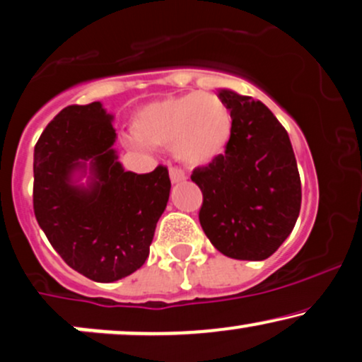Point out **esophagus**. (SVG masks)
I'll list each match as a JSON object with an SVG mask.
<instances>
[{
  "label": "esophagus",
  "instance_id": "obj_1",
  "mask_svg": "<svg viewBox=\"0 0 362 362\" xmlns=\"http://www.w3.org/2000/svg\"><path fill=\"white\" fill-rule=\"evenodd\" d=\"M169 177H171L173 185H177V182H182V181L188 180V177H186L185 171H182V169H180V168H171V169H169Z\"/></svg>",
  "mask_w": 362,
  "mask_h": 362
}]
</instances>
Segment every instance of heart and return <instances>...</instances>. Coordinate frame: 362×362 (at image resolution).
<instances>
[{
	"instance_id": "heart-1",
	"label": "heart",
	"mask_w": 362,
	"mask_h": 362,
	"mask_svg": "<svg viewBox=\"0 0 362 362\" xmlns=\"http://www.w3.org/2000/svg\"><path fill=\"white\" fill-rule=\"evenodd\" d=\"M134 129L139 137H126L132 149H139L142 141L171 146L181 163L206 166L226 151L233 120L228 105L216 93L188 92L141 107L134 117Z\"/></svg>"
}]
</instances>
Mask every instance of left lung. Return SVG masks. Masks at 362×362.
<instances>
[{"label": "left lung", "mask_w": 362, "mask_h": 362, "mask_svg": "<svg viewBox=\"0 0 362 362\" xmlns=\"http://www.w3.org/2000/svg\"><path fill=\"white\" fill-rule=\"evenodd\" d=\"M233 131L225 154L191 180L203 193L199 223L209 242L236 260H265L300 213L302 188L288 134L260 100L220 88Z\"/></svg>", "instance_id": "1"}]
</instances>
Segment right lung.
I'll list each match as a JSON object with an SVG mask.
<instances>
[{"instance_id": "obj_1", "label": "right lung", "mask_w": 362, "mask_h": 362, "mask_svg": "<svg viewBox=\"0 0 362 362\" xmlns=\"http://www.w3.org/2000/svg\"><path fill=\"white\" fill-rule=\"evenodd\" d=\"M102 102L69 105L35 146L33 208L40 228L69 267L93 282L131 275L149 257L166 209V168L126 171Z\"/></svg>"}]
</instances>
